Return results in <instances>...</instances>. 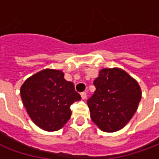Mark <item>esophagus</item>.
Returning a JSON list of instances; mask_svg holds the SVG:
<instances>
[{"instance_id":"obj_1","label":"esophagus","mask_w":159,"mask_h":159,"mask_svg":"<svg viewBox=\"0 0 159 159\" xmlns=\"http://www.w3.org/2000/svg\"><path fill=\"white\" fill-rule=\"evenodd\" d=\"M80 95H81V98H82L83 100H85V99L87 98V94H86L85 92H82V93L80 94Z\"/></svg>"}]
</instances>
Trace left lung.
Returning a JSON list of instances; mask_svg holds the SVG:
<instances>
[{"instance_id": "obj_1", "label": "left lung", "mask_w": 159, "mask_h": 159, "mask_svg": "<svg viewBox=\"0 0 159 159\" xmlns=\"http://www.w3.org/2000/svg\"><path fill=\"white\" fill-rule=\"evenodd\" d=\"M94 85L95 93L88 100L91 119L102 131H119L137 110L142 97L139 84L125 70L105 68Z\"/></svg>"}]
</instances>
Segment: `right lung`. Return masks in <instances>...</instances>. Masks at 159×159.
Listing matches in <instances>:
<instances>
[{
  "label": "right lung",
  "mask_w": 159,
  "mask_h": 159,
  "mask_svg": "<svg viewBox=\"0 0 159 159\" xmlns=\"http://www.w3.org/2000/svg\"><path fill=\"white\" fill-rule=\"evenodd\" d=\"M29 117L45 131H57L70 119V105L80 101L73 83L64 80L62 70L45 69L25 81L20 89Z\"/></svg>",
  "instance_id": "1"
}]
</instances>
